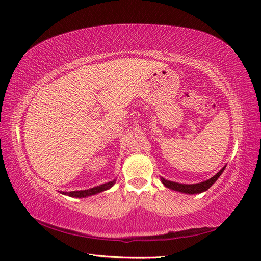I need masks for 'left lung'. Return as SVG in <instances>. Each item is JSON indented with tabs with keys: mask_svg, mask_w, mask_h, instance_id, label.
Returning a JSON list of instances; mask_svg holds the SVG:
<instances>
[{
	"mask_svg": "<svg viewBox=\"0 0 261 261\" xmlns=\"http://www.w3.org/2000/svg\"><path fill=\"white\" fill-rule=\"evenodd\" d=\"M224 169H225V166L219 171L218 174L214 175L212 178H210V179L202 181V182H197V184H190V185H188V184H179V182H175V181H170V180L165 179V178H163V177L160 179H162L163 184L167 188H170V190L181 192V193H185V194H199L202 192L207 191L208 188L212 186L216 180H218V178L221 176V174L223 173Z\"/></svg>",
	"mask_w": 261,
	"mask_h": 261,
	"instance_id": "obj_1",
	"label": "left lung"
}]
</instances>
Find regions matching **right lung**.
<instances>
[{
    "instance_id": "obj_1",
    "label": "right lung",
    "mask_w": 261,
    "mask_h": 261,
    "mask_svg": "<svg viewBox=\"0 0 261 261\" xmlns=\"http://www.w3.org/2000/svg\"><path fill=\"white\" fill-rule=\"evenodd\" d=\"M115 179L112 181H109V182H105V184H102L99 186L96 187H93L90 188V190H84V191H74V192H60L64 195H68L71 197H87V196H92V195H95L97 193H101L109 190V188L112 187L114 185Z\"/></svg>"
}]
</instances>
